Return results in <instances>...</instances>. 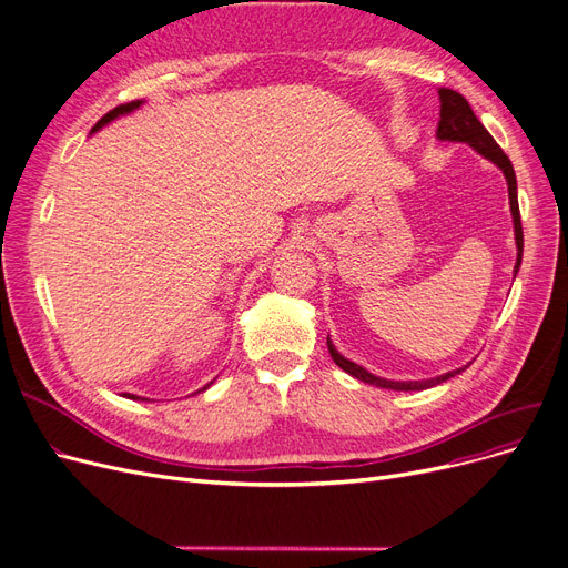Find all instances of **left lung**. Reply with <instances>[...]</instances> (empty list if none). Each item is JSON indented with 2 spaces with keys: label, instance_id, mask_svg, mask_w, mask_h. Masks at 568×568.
I'll return each instance as SVG.
<instances>
[{
  "label": "left lung",
  "instance_id": "8db88e82",
  "mask_svg": "<svg viewBox=\"0 0 568 568\" xmlns=\"http://www.w3.org/2000/svg\"><path fill=\"white\" fill-rule=\"evenodd\" d=\"M438 100H440V120H438V130L436 136L440 141H457V143H468L474 148L476 153H480L483 158H487L489 162H495L506 176L508 183V200H510V213H513V225H515V243H517V262H515V274L517 268L523 264V245H525V236H523V220H520V206H517V181H515V171L513 164L508 160V155L501 151L499 143L491 139V134L483 128V122L476 118L474 109L468 106V102L457 90L450 88H440L438 90ZM327 348L332 359L348 372L351 376H355L357 381H364L368 385H378V387H387V389H427L434 387L443 381L453 378L455 374H462L464 368H457V372H448L438 378H429V381H410V383H399V381H385L378 378L374 374H368L366 368H362L359 364L345 359L343 355L336 353V348L332 345V341L327 338Z\"/></svg>",
  "mask_w": 568,
  "mask_h": 568
}]
</instances>
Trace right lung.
Wrapping results in <instances>:
<instances>
[{"label":"right lung","mask_w":568,"mask_h":568,"mask_svg":"<svg viewBox=\"0 0 568 568\" xmlns=\"http://www.w3.org/2000/svg\"><path fill=\"white\" fill-rule=\"evenodd\" d=\"M139 104H141V102L136 100V102H128V104H120V106L111 109V111H109V113H106V115H104V118H102L100 122H97V125L92 128V132H94V130H100V128H104V125H106V122H111L113 118H118V115H125V113L134 111V109H136ZM130 399H139V397H134V394H130Z\"/></svg>","instance_id":"1"}]
</instances>
